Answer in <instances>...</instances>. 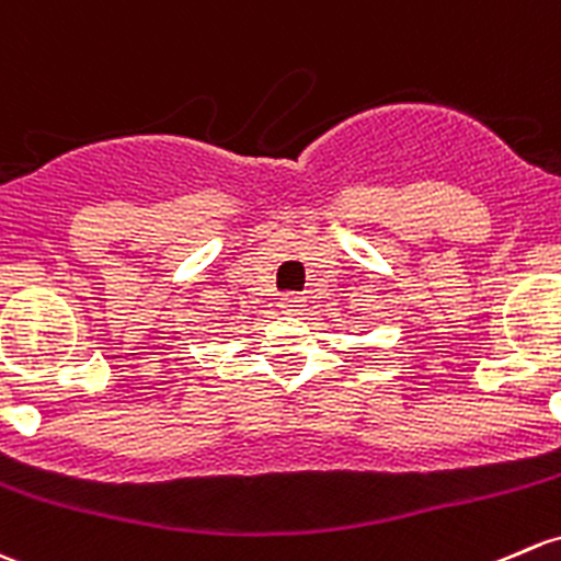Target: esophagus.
<instances>
[{"mask_svg":"<svg viewBox=\"0 0 561 561\" xmlns=\"http://www.w3.org/2000/svg\"><path fill=\"white\" fill-rule=\"evenodd\" d=\"M304 306H306V300L296 296V293L279 298V309L285 311V314H300V311H304Z\"/></svg>","mask_w":561,"mask_h":561,"instance_id":"obj_1","label":"esophagus"}]
</instances>
